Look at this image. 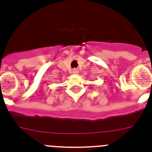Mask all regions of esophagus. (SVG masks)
I'll list each match as a JSON object with an SVG mask.
<instances>
[{"instance_id":"esophagus-1","label":"esophagus","mask_w":152,"mask_h":152,"mask_svg":"<svg viewBox=\"0 0 152 152\" xmlns=\"http://www.w3.org/2000/svg\"><path fill=\"white\" fill-rule=\"evenodd\" d=\"M72 73L74 74V75H77V74H78V70L77 69H73L72 70Z\"/></svg>"}]
</instances>
